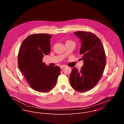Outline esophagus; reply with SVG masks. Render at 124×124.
<instances>
[{"mask_svg":"<svg viewBox=\"0 0 124 124\" xmlns=\"http://www.w3.org/2000/svg\"><path fill=\"white\" fill-rule=\"evenodd\" d=\"M66 67L65 65H61V66H60V68H61V69H62L63 68H64V67Z\"/></svg>","mask_w":124,"mask_h":124,"instance_id":"34e87169","label":"esophagus"}]
</instances>
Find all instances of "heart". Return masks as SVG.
Returning <instances> with one entry per match:
<instances>
[{
    "label": "heart",
    "mask_w": 124,
    "mask_h": 124,
    "mask_svg": "<svg viewBox=\"0 0 124 124\" xmlns=\"http://www.w3.org/2000/svg\"><path fill=\"white\" fill-rule=\"evenodd\" d=\"M70 42H73L72 41H70V40H69V41H67V42H66V44H67V43H70Z\"/></svg>",
    "instance_id": "b5f03b06"
}]
</instances>
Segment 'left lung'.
Listing matches in <instances>:
<instances>
[{
    "mask_svg": "<svg viewBox=\"0 0 124 124\" xmlns=\"http://www.w3.org/2000/svg\"><path fill=\"white\" fill-rule=\"evenodd\" d=\"M74 34L81 41L79 52L84 64L80 70L73 68L70 80L75 90L84 92L92 89L101 78L106 64L105 53L101 41L95 34L82 31Z\"/></svg>",
    "mask_w": 124,
    "mask_h": 124,
    "instance_id": "1",
    "label": "left lung"
}]
</instances>
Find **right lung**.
<instances>
[{"label": "right lung", "mask_w": 124, "mask_h": 124, "mask_svg": "<svg viewBox=\"0 0 124 124\" xmlns=\"http://www.w3.org/2000/svg\"><path fill=\"white\" fill-rule=\"evenodd\" d=\"M51 35L33 34L28 36L20 46L17 64L29 86L40 92H46L54 87L60 68L50 67L43 62L45 55L50 50Z\"/></svg>", "instance_id": "obj_1"}]
</instances>
